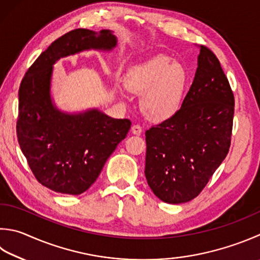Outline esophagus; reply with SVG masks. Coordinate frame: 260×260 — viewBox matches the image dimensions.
I'll return each mask as SVG.
<instances>
[{"mask_svg": "<svg viewBox=\"0 0 260 260\" xmlns=\"http://www.w3.org/2000/svg\"><path fill=\"white\" fill-rule=\"evenodd\" d=\"M131 132L134 135H140L141 132H143V128H141V125H139V124H135V125H132Z\"/></svg>", "mask_w": 260, "mask_h": 260, "instance_id": "esophagus-1", "label": "esophagus"}]
</instances>
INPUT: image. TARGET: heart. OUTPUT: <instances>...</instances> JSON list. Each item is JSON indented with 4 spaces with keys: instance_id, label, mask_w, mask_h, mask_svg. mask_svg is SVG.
<instances>
[{
    "instance_id": "obj_1",
    "label": "heart",
    "mask_w": 260,
    "mask_h": 260,
    "mask_svg": "<svg viewBox=\"0 0 260 260\" xmlns=\"http://www.w3.org/2000/svg\"><path fill=\"white\" fill-rule=\"evenodd\" d=\"M187 85V71L172 58L157 55L136 66L128 72L125 86L143 95L141 107L154 120H166L179 111Z\"/></svg>"
}]
</instances>
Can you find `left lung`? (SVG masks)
Returning <instances> with one entry per match:
<instances>
[{"instance_id":"1","label":"left lung","mask_w":260,"mask_h":260,"mask_svg":"<svg viewBox=\"0 0 260 260\" xmlns=\"http://www.w3.org/2000/svg\"><path fill=\"white\" fill-rule=\"evenodd\" d=\"M234 96L216 55L200 46L198 68L176 113L146 131L145 175L156 197L190 202L229 153Z\"/></svg>"}]
</instances>
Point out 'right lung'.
<instances>
[{
  "instance_id": "right-lung-1",
  "label": "right lung",
  "mask_w": 260,
  "mask_h": 260,
  "mask_svg": "<svg viewBox=\"0 0 260 260\" xmlns=\"http://www.w3.org/2000/svg\"><path fill=\"white\" fill-rule=\"evenodd\" d=\"M116 37L75 29L54 41L32 63L19 88L17 137L35 178L55 192L80 194L99 178L105 161L130 130L128 119H113L97 109L61 112L51 99L53 66L87 50L112 51Z\"/></svg>"
}]
</instances>
